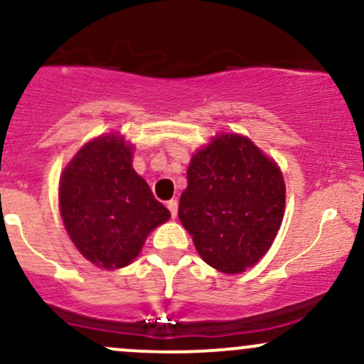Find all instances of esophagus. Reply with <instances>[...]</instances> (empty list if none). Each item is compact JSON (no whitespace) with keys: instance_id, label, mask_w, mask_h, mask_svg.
<instances>
[{"instance_id":"esophagus-1","label":"esophagus","mask_w":364,"mask_h":364,"mask_svg":"<svg viewBox=\"0 0 364 364\" xmlns=\"http://www.w3.org/2000/svg\"><path fill=\"white\" fill-rule=\"evenodd\" d=\"M167 209L171 210V215H173V218H176V215H178V200H176V198H173V200L167 202Z\"/></svg>"}]
</instances>
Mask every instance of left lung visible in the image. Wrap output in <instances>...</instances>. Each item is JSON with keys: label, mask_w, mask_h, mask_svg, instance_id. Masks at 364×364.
<instances>
[{"label": "left lung", "mask_w": 364, "mask_h": 364, "mask_svg": "<svg viewBox=\"0 0 364 364\" xmlns=\"http://www.w3.org/2000/svg\"><path fill=\"white\" fill-rule=\"evenodd\" d=\"M178 215L214 269L237 274L269 250L285 213L277 162L249 138L218 134L191 157Z\"/></svg>", "instance_id": "left-lung-1"}]
</instances>
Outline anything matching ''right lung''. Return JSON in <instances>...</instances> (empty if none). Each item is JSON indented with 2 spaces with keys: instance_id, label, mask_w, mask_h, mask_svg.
Here are the masks:
<instances>
[{
  "instance_id": "obj_1",
  "label": "right lung",
  "mask_w": 364,
  "mask_h": 364,
  "mask_svg": "<svg viewBox=\"0 0 364 364\" xmlns=\"http://www.w3.org/2000/svg\"><path fill=\"white\" fill-rule=\"evenodd\" d=\"M133 146L119 134L86 143L63 169L58 200L70 240L105 269L129 264L171 213L133 169Z\"/></svg>"
}]
</instances>
